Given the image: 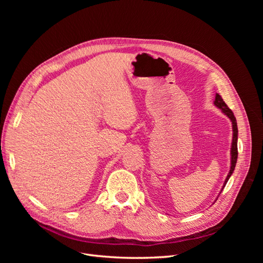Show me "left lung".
Wrapping results in <instances>:
<instances>
[{"mask_svg":"<svg viewBox=\"0 0 263 263\" xmlns=\"http://www.w3.org/2000/svg\"><path fill=\"white\" fill-rule=\"evenodd\" d=\"M214 105L216 106L217 108H219L221 110V113L225 114L230 119V122H232V127H233V140H232V146H230V168H229V172L227 174V177L225 179L224 185H222V187H221V191H222V189H224L225 185H226V183L228 182L229 178L232 177V174L234 173L235 166H236V163H237V158H238V150H237L238 127H237V122H236V117L234 116V113L228 108V106L226 105V103L222 101L221 97L218 93H216V95H215ZM219 194H220V192H219ZM215 201H216V200H215Z\"/></svg>","mask_w":263,"mask_h":263,"instance_id":"left-lung-1","label":"left lung"}]
</instances>
